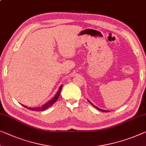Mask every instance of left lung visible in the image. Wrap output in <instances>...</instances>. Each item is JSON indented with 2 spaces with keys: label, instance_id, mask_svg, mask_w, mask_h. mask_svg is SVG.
Returning a JSON list of instances; mask_svg holds the SVG:
<instances>
[{
  "label": "left lung",
  "instance_id": "obj_1",
  "mask_svg": "<svg viewBox=\"0 0 146 146\" xmlns=\"http://www.w3.org/2000/svg\"><path fill=\"white\" fill-rule=\"evenodd\" d=\"M88 102H89V101H88ZM90 102V103L91 104V105H92V106H94V107H95L96 108V109H97V110H100V111H103V112H108V111H108V110H101V109H100V108H98L96 107V106H94V105H93V104H92V103H91V102Z\"/></svg>",
  "mask_w": 146,
  "mask_h": 146
}]
</instances>
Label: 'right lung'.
Instances as JSON below:
<instances>
[{"label": "right lung", "mask_w": 146, "mask_h": 146, "mask_svg": "<svg viewBox=\"0 0 146 146\" xmlns=\"http://www.w3.org/2000/svg\"><path fill=\"white\" fill-rule=\"evenodd\" d=\"M62 85L61 86L60 88H59V90L58 91V92L56 93V94L55 95V96H54L53 98H52V100H49L48 102H47V103H46L45 104H44L43 106H41L40 107H38V108H28L26 106H24V105H22L23 107H25L26 108H27L28 110H31V111H44L45 110H46V109H48V108L50 107L51 106L53 105V104L55 103V102L57 101V100L58 98H59L60 96V92H61V90H62Z\"/></svg>", "instance_id": "right-lung-1"}]
</instances>
